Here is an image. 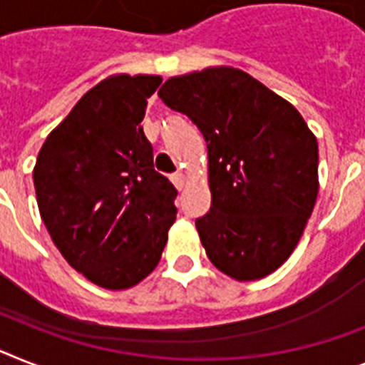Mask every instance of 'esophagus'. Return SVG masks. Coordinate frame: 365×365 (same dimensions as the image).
<instances>
[{"mask_svg": "<svg viewBox=\"0 0 365 365\" xmlns=\"http://www.w3.org/2000/svg\"><path fill=\"white\" fill-rule=\"evenodd\" d=\"M171 179V182H173V185H175V188H182V186H185V175H182V173H180V171H177V173H173V175L170 177Z\"/></svg>", "mask_w": 365, "mask_h": 365, "instance_id": "esophagus-1", "label": "esophagus"}]
</instances>
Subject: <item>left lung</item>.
<instances>
[{
  "label": "left lung",
  "instance_id": "obj_1",
  "mask_svg": "<svg viewBox=\"0 0 365 365\" xmlns=\"http://www.w3.org/2000/svg\"><path fill=\"white\" fill-rule=\"evenodd\" d=\"M158 96L207 141L212 201L195 227L210 263L240 282L269 276L317 200L315 135L297 108L239 68L170 78Z\"/></svg>",
  "mask_w": 365,
  "mask_h": 365
}]
</instances>
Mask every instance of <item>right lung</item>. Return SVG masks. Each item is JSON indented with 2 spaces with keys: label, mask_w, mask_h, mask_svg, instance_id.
<instances>
[{
  "label": "right lung",
  "mask_w": 365,
  "mask_h": 365,
  "mask_svg": "<svg viewBox=\"0 0 365 365\" xmlns=\"http://www.w3.org/2000/svg\"><path fill=\"white\" fill-rule=\"evenodd\" d=\"M160 76L119 74L81 96L48 135L33 182L42 222L72 269L128 289L160 261L177 190L153 165L141 121Z\"/></svg>",
  "instance_id": "right-lung-1"
}]
</instances>
